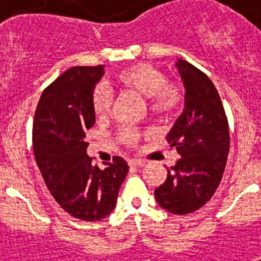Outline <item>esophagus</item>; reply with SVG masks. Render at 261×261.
<instances>
[{
  "label": "esophagus",
  "instance_id": "esophagus-1",
  "mask_svg": "<svg viewBox=\"0 0 261 261\" xmlns=\"http://www.w3.org/2000/svg\"><path fill=\"white\" fill-rule=\"evenodd\" d=\"M128 164H130V167H143V165H145V161H143V160L133 159L128 161Z\"/></svg>",
  "mask_w": 261,
  "mask_h": 261
}]
</instances>
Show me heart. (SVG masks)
Returning <instances> with one entry per match:
<instances>
[{
    "label": "heart",
    "mask_w": 261,
    "mask_h": 261,
    "mask_svg": "<svg viewBox=\"0 0 261 261\" xmlns=\"http://www.w3.org/2000/svg\"><path fill=\"white\" fill-rule=\"evenodd\" d=\"M115 85L127 90H133L147 98L149 110L155 115H171L182 101V90L177 84L167 81L160 69L149 63H135L119 70L114 75ZM111 93L107 88L98 85L92 90L90 106L96 118H104L111 108ZM139 133L134 128H124L120 139L126 143H135Z\"/></svg>",
    "instance_id": "1"
}]
</instances>
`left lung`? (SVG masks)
I'll use <instances>...</instances> for the list:
<instances>
[{"label": "left lung", "mask_w": 261, "mask_h": 261, "mask_svg": "<svg viewBox=\"0 0 261 261\" xmlns=\"http://www.w3.org/2000/svg\"><path fill=\"white\" fill-rule=\"evenodd\" d=\"M186 88L182 114L167 135L180 159L168 168L167 180L154 190L155 200L172 214L186 215L204 206L218 188L226 167L230 134L218 90L198 67L176 63Z\"/></svg>", "instance_id": "obj_1"}]
</instances>
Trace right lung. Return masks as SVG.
<instances>
[{"instance_id":"add662e5","label":"right lung","mask_w":261,"mask_h":261,"mask_svg":"<svg viewBox=\"0 0 261 261\" xmlns=\"http://www.w3.org/2000/svg\"><path fill=\"white\" fill-rule=\"evenodd\" d=\"M102 74L98 65L59 75L43 90L32 126L35 160L50 194L71 217L90 222L114 210L128 172L119 155L100 169L87 154V131L96 122L90 96Z\"/></svg>"}]
</instances>
